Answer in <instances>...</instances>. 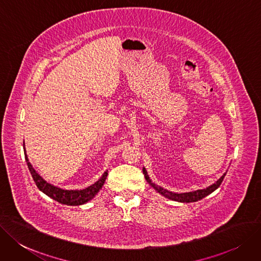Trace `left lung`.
<instances>
[{
    "label": "left lung",
    "mask_w": 261,
    "mask_h": 261,
    "mask_svg": "<svg viewBox=\"0 0 261 261\" xmlns=\"http://www.w3.org/2000/svg\"><path fill=\"white\" fill-rule=\"evenodd\" d=\"M143 171V174H144V178L145 180L148 181V183L153 186V189L158 191V193H160L161 195H163L164 197L168 198V199H171V200H174V201H179V202H195V201H198L202 199V198H204L205 196L210 195L211 193H213L216 189H218L220 187V185L222 184L224 178L226 173H224L220 179H218L214 184H212L211 186L206 187V189H203V190H198V191H195V192H190V193H182V194H176V193H172V192H169L167 190H164L163 187L159 186V185H155L154 183H152V181L150 180L149 175H148V172L147 170H145L144 168L142 169Z\"/></svg>",
    "instance_id": "left-lung-1"
}]
</instances>
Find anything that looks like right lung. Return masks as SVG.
I'll use <instances>...</instances> for the list:
<instances>
[{
    "instance_id": "1",
    "label": "right lung",
    "mask_w": 261,
    "mask_h": 261,
    "mask_svg": "<svg viewBox=\"0 0 261 261\" xmlns=\"http://www.w3.org/2000/svg\"><path fill=\"white\" fill-rule=\"evenodd\" d=\"M23 149H24V156H25V161L28 164V168H29L31 174H32V178H33L34 182L36 183L38 190L60 203L67 204V205H80V204H83V203L90 201L101 190L103 183H105V181L107 179L108 171H105L103 172V174L100 176V179L98 181H96L94 184H92L91 186L87 187V189H85V190L68 191V190L60 189V187L52 185V184L48 183L47 181H45L37 173V171L33 168V166L31 165V163L29 162L25 148H24V142H23Z\"/></svg>"
}]
</instances>
